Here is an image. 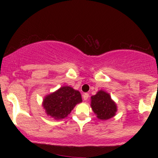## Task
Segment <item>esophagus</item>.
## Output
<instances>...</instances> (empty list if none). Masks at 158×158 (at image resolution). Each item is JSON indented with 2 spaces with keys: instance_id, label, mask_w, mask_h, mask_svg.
Listing matches in <instances>:
<instances>
[{
  "instance_id": "34e87169",
  "label": "esophagus",
  "mask_w": 158,
  "mask_h": 158,
  "mask_svg": "<svg viewBox=\"0 0 158 158\" xmlns=\"http://www.w3.org/2000/svg\"><path fill=\"white\" fill-rule=\"evenodd\" d=\"M82 97H83V99H84L85 101H87V100H88V97H89V94L85 93L82 95Z\"/></svg>"
}]
</instances>
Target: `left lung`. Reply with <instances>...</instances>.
Instances as JSON below:
<instances>
[{
  "label": "left lung",
  "mask_w": 158,
  "mask_h": 158,
  "mask_svg": "<svg viewBox=\"0 0 158 158\" xmlns=\"http://www.w3.org/2000/svg\"><path fill=\"white\" fill-rule=\"evenodd\" d=\"M91 106L94 112L100 119H108L113 117L117 111V106L110 95L103 90H99L91 97Z\"/></svg>",
  "instance_id": "left-lung-1"
}]
</instances>
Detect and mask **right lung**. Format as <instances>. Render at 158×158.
<instances>
[{
    "instance_id": "right-lung-1",
    "label": "right lung",
    "mask_w": 158,
    "mask_h": 158,
    "mask_svg": "<svg viewBox=\"0 0 158 158\" xmlns=\"http://www.w3.org/2000/svg\"><path fill=\"white\" fill-rule=\"evenodd\" d=\"M81 94L69 86H64L44 98L43 106L48 115L59 119L66 117L78 103L81 102Z\"/></svg>"
}]
</instances>
